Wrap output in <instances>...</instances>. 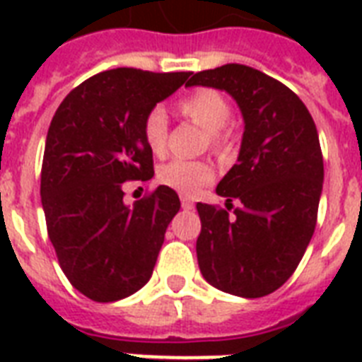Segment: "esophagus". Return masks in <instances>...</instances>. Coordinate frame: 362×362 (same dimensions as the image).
<instances>
[{
	"label": "esophagus",
	"instance_id": "esophagus-1",
	"mask_svg": "<svg viewBox=\"0 0 362 362\" xmlns=\"http://www.w3.org/2000/svg\"><path fill=\"white\" fill-rule=\"evenodd\" d=\"M182 209L184 210H192L193 206H195V203H193V199L192 197H186V195H182Z\"/></svg>",
	"mask_w": 362,
	"mask_h": 362
}]
</instances>
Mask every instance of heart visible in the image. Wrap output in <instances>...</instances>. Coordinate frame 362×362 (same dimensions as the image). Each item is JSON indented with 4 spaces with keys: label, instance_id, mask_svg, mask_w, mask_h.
I'll return each mask as SVG.
<instances>
[{
    "label": "heart",
    "instance_id": "1",
    "mask_svg": "<svg viewBox=\"0 0 362 362\" xmlns=\"http://www.w3.org/2000/svg\"><path fill=\"white\" fill-rule=\"evenodd\" d=\"M178 109L186 118L206 131L212 150L226 153L231 146V136L223 127L231 120V105L220 92L201 88L180 99ZM142 136L153 156H163L169 141V120L161 107H153L144 118ZM158 180L184 195H193L204 184L214 180V167L206 159H173L159 167Z\"/></svg>",
    "mask_w": 362,
    "mask_h": 362
}]
</instances>
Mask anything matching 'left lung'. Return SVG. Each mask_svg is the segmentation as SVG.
Listing matches in <instances>:
<instances>
[{
	"label": "left lung",
	"instance_id": "left-lung-1",
	"mask_svg": "<svg viewBox=\"0 0 362 362\" xmlns=\"http://www.w3.org/2000/svg\"><path fill=\"white\" fill-rule=\"evenodd\" d=\"M186 86L226 90L244 118L238 163L216 187L227 210L197 203L199 269L221 291L270 295L291 278L317 221L323 156L312 115L286 84L247 65L199 71ZM233 198L243 203L235 218Z\"/></svg>",
	"mask_w": 362,
	"mask_h": 362
}]
</instances>
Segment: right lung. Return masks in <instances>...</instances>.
Masks as SVG:
<instances>
[{"mask_svg": "<svg viewBox=\"0 0 362 362\" xmlns=\"http://www.w3.org/2000/svg\"><path fill=\"white\" fill-rule=\"evenodd\" d=\"M189 75L103 71L71 90L50 122L41 169L48 238L71 286L95 303L129 297L150 280L180 210L169 186L127 206L124 182L153 176L142 124Z\"/></svg>", "mask_w": 362, "mask_h": 362, "instance_id": "right-lung-1", "label": "right lung"}]
</instances>
